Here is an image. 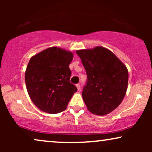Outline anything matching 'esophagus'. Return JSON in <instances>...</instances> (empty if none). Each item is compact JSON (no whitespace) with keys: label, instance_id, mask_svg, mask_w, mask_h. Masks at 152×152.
<instances>
[{"label":"esophagus","instance_id":"1","mask_svg":"<svg viewBox=\"0 0 152 152\" xmlns=\"http://www.w3.org/2000/svg\"><path fill=\"white\" fill-rule=\"evenodd\" d=\"M76 87H77V90L78 91L80 90V84H76Z\"/></svg>","mask_w":152,"mask_h":152}]
</instances>
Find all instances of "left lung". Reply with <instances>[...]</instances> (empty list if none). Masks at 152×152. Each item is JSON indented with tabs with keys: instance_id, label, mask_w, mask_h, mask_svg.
Returning a JSON list of instances; mask_svg holds the SVG:
<instances>
[{
	"instance_id": "obj_1",
	"label": "left lung",
	"mask_w": 152,
	"mask_h": 152,
	"mask_svg": "<svg viewBox=\"0 0 152 152\" xmlns=\"http://www.w3.org/2000/svg\"><path fill=\"white\" fill-rule=\"evenodd\" d=\"M87 74L82 97L87 109L104 115L115 109L127 90L129 73L126 66L109 49L96 46L76 51Z\"/></svg>"
}]
</instances>
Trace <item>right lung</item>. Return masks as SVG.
<instances>
[{"label":"right lung","instance_id":"right-lung-1","mask_svg":"<svg viewBox=\"0 0 152 152\" xmlns=\"http://www.w3.org/2000/svg\"><path fill=\"white\" fill-rule=\"evenodd\" d=\"M73 53L50 47L32 56L27 66L25 80L31 100L43 112L55 114L66 109L77 91L70 83L69 64Z\"/></svg>","mask_w":152,"mask_h":152}]
</instances>
